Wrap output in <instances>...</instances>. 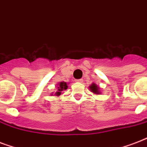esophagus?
Returning <instances> with one entry per match:
<instances>
[{
    "mask_svg": "<svg viewBox=\"0 0 147 147\" xmlns=\"http://www.w3.org/2000/svg\"><path fill=\"white\" fill-rule=\"evenodd\" d=\"M76 82H82L83 79H82V78H80V79H77V80H76Z\"/></svg>",
    "mask_w": 147,
    "mask_h": 147,
    "instance_id": "esophagus-1",
    "label": "esophagus"
}]
</instances>
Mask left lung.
<instances>
[{"label":"left lung","instance_id":"left-lung-1","mask_svg":"<svg viewBox=\"0 0 147 147\" xmlns=\"http://www.w3.org/2000/svg\"><path fill=\"white\" fill-rule=\"evenodd\" d=\"M90 89H91V91H92L93 92H97V93H98V86L94 85V84H92V85L90 86Z\"/></svg>","mask_w":147,"mask_h":147}]
</instances>
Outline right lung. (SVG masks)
Returning a JSON list of instances; mask_svg holds the SVG:
<instances>
[{
    "instance_id": "obj_1",
    "label": "right lung",
    "mask_w": 147,
    "mask_h": 147,
    "mask_svg": "<svg viewBox=\"0 0 147 147\" xmlns=\"http://www.w3.org/2000/svg\"><path fill=\"white\" fill-rule=\"evenodd\" d=\"M68 88V85H67L66 82H62L59 83V86H58V92H55V94L56 95H59L61 93H62V91L63 90H65Z\"/></svg>"
}]
</instances>
